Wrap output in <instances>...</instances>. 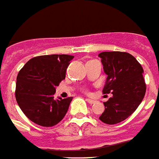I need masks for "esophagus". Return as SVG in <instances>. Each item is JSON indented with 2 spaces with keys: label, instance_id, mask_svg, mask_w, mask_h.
I'll return each instance as SVG.
<instances>
[{
  "label": "esophagus",
  "instance_id": "obj_1",
  "mask_svg": "<svg viewBox=\"0 0 159 159\" xmlns=\"http://www.w3.org/2000/svg\"><path fill=\"white\" fill-rule=\"evenodd\" d=\"M86 101H87L88 102H89V103H90V104H93V103H95V102H96V101H95V100L90 99V98H86Z\"/></svg>",
  "mask_w": 159,
  "mask_h": 159
}]
</instances>
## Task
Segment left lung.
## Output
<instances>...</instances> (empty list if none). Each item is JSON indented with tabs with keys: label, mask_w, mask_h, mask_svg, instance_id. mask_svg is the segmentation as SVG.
Masks as SVG:
<instances>
[{
	"label": "left lung",
	"mask_w": 159,
	"mask_h": 159,
	"mask_svg": "<svg viewBox=\"0 0 159 159\" xmlns=\"http://www.w3.org/2000/svg\"><path fill=\"white\" fill-rule=\"evenodd\" d=\"M107 77L103 93H112L104 102L105 110L99 116L102 122L114 125L129 117L144 97V70L130 53L103 52L98 54Z\"/></svg>",
	"instance_id": "left-lung-1"
}]
</instances>
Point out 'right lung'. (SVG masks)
<instances>
[{
  "mask_svg": "<svg viewBox=\"0 0 159 159\" xmlns=\"http://www.w3.org/2000/svg\"><path fill=\"white\" fill-rule=\"evenodd\" d=\"M70 55L39 56L30 59L16 79L15 98L25 115L42 126H53L64 118L73 98L54 97L66 78Z\"/></svg>",
  "mask_w": 159,
  "mask_h": 159,
  "instance_id": "add662e5",
  "label": "right lung"
}]
</instances>
